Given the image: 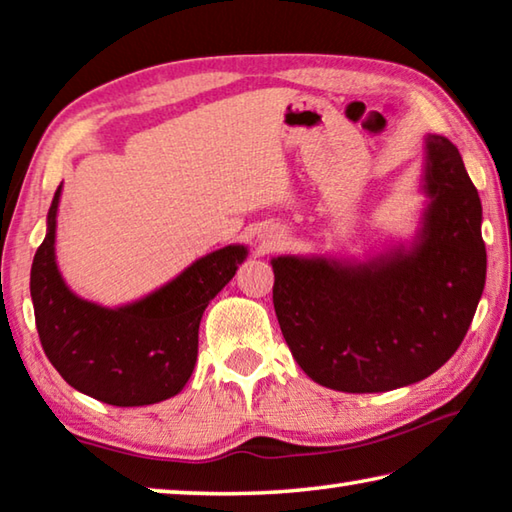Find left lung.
Masks as SVG:
<instances>
[{"label":"left lung","instance_id":"obj_1","mask_svg":"<svg viewBox=\"0 0 512 512\" xmlns=\"http://www.w3.org/2000/svg\"><path fill=\"white\" fill-rule=\"evenodd\" d=\"M424 225L369 262L271 259L273 305L298 367L348 394L419 383L458 351L485 287L481 198L456 145L426 136Z\"/></svg>","mask_w":512,"mask_h":512}]
</instances>
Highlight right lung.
<instances>
[{
    "mask_svg": "<svg viewBox=\"0 0 512 512\" xmlns=\"http://www.w3.org/2000/svg\"><path fill=\"white\" fill-rule=\"evenodd\" d=\"M59 198L61 186L31 264V300L47 360L77 392L118 408L180 394L198 360L202 312L234 278L248 250H214L136 303L102 307L72 294L56 266Z\"/></svg>",
    "mask_w": 512,
    "mask_h": 512,
    "instance_id": "right-lung-1",
    "label": "right lung"
}]
</instances>
